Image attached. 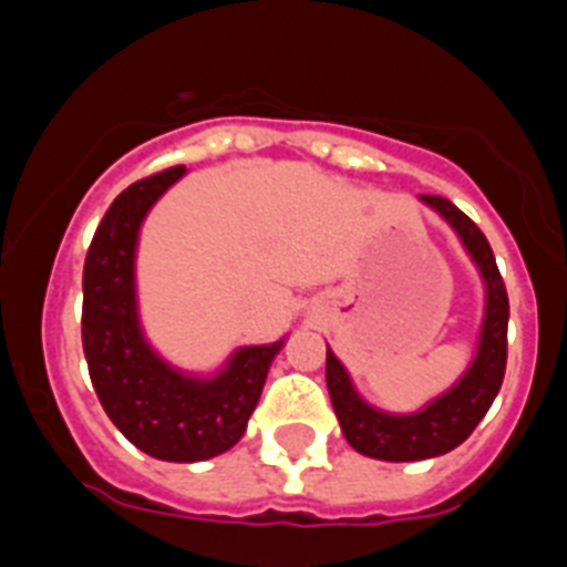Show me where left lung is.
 Masks as SVG:
<instances>
[{
    "label": "left lung",
    "mask_w": 567,
    "mask_h": 567,
    "mask_svg": "<svg viewBox=\"0 0 567 567\" xmlns=\"http://www.w3.org/2000/svg\"><path fill=\"white\" fill-rule=\"evenodd\" d=\"M420 200L456 231L467 257L478 268L484 282V319H481L475 355L462 378L409 414H394L369 403L355 389L347 367L327 347V389L343 436L358 453L380 462H422L451 453L484 420L492 400L498 396L506 372L509 296L484 231L442 195H420Z\"/></svg>",
    "instance_id": "left-lung-1"
}]
</instances>
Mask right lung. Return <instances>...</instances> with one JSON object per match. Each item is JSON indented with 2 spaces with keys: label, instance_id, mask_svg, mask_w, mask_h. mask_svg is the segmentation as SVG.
Listing matches in <instances>:
<instances>
[{
  "label": "right lung",
  "instance_id": "right-lung-1",
  "mask_svg": "<svg viewBox=\"0 0 567 567\" xmlns=\"http://www.w3.org/2000/svg\"><path fill=\"white\" fill-rule=\"evenodd\" d=\"M187 167L131 184L100 220L83 266V352L105 414L162 462H206L240 442L288 338L237 347L209 374L176 367L147 341L136 296V248L147 212Z\"/></svg>",
  "mask_w": 567,
  "mask_h": 567
}]
</instances>
